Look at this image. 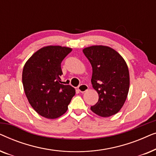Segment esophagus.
I'll return each mask as SVG.
<instances>
[{
  "instance_id": "esophagus-1",
  "label": "esophagus",
  "mask_w": 156,
  "mask_h": 156,
  "mask_svg": "<svg viewBox=\"0 0 156 156\" xmlns=\"http://www.w3.org/2000/svg\"><path fill=\"white\" fill-rule=\"evenodd\" d=\"M77 89H78V90L80 91L81 93H84V92H85V91H87V90H88L89 87L87 86V84H82L80 85V86L77 87Z\"/></svg>"
}]
</instances>
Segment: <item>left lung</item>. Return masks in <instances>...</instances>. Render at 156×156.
<instances>
[{
  "mask_svg": "<svg viewBox=\"0 0 156 156\" xmlns=\"http://www.w3.org/2000/svg\"><path fill=\"white\" fill-rule=\"evenodd\" d=\"M92 67L91 84L99 100L91 110L98 116L109 117L118 113L124 104L129 90L127 64L114 49L93 45L83 49Z\"/></svg>",
  "mask_w": 156,
  "mask_h": 156,
  "instance_id": "left-lung-1",
  "label": "left lung"
}]
</instances>
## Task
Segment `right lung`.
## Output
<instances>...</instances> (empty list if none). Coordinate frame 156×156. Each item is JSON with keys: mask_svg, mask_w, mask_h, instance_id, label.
Wrapping results in <instances>:
<instances>
[{"mask_svg": "<svg viewBox=\"0 0 156 156\" xmlns=\"http://www.w3.org/2000/svg\"><path fill=\"white\" fill-rule=\"evenodd\" d=\"M72 49L59 45L40 48L25 62L23 89L30 104L40 116L55 119L62 116L75 94V89L62 84L61 62Z\"/></svg>", "mask_w": 156, "mask_h": 156, "instance_id": "1", "label": "right lung"}]
</instances>
